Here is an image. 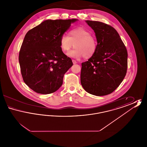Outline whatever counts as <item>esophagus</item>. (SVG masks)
<instances>
[{"label":"esophagus","mask_w":147,"mask_h":147,"mask_svg":"<svg viewBox=\"0 0 147 147\" xmlns=\"http://www.w3.org/2000/svg\"><path fill=\"white\" fill-rule=\"evenodd\" d=\"M72 62H73V64H77V61H75V60H74V59H73V60H72Z\"/></svg>","instance_id":"esophagus-1"}]
</instances>
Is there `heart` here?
Returning <instances> with one entry per match:
<instances>
[{"mask_svg":"<svg viewBox=\"0 0 147 147\" xmlns=\"http://www.w3.org/2000/svg\"><path fill=\"white\" fill-rule=\"evenodd\" d=\"M61 49L63 52H68L70 49H76L68 53L72 57H83L85 59L92 57L98 49L96 37L90 32L83 27H78L71 30L68 36L62 35L60 39Z\"/></svg>","mask_w":147,"mask_h":147,"instance_id":"heart-1","label":"heart"}]
</instances>
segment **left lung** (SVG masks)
<instances>
[{
  "mask_svg": "<svg viewBox=\"0 0 147 147\" xmlns=\"http://www.w3.org/2000/svg\"><path fill=\"white\" fill-rule=\"evenodd\" d=\"M98 41L95 55L82 63L80 82L84 90L96 96L115 91L127 70V51L117 31L100 21L86 20Z\"/></svg>",
  "mask_w": 147,
  "mask_h": 147,
  "instance_id": "obj_1",
  "label": "left lung"
}]
</instances>
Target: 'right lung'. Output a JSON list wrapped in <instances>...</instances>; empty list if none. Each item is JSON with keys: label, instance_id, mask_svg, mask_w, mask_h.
I'll return each instance as SVG.
<instances>
[{"label": "right lung", "instance_id": "obj_1", "mask_svg": "<svg viewBox=\"0 0 147 147\" xmlns=\"http://www.w3.org/2000/svg\"><path fill=\"white\" fill-rule=\"evenodd\" d=\"M77 19L47 20L29 30L19 52L24 82L36 92L48 94L63 84L73 62L62 51L60 39Z\"/></svg>", "mask_w": 147, "mask_h": 147}]
</instances>
